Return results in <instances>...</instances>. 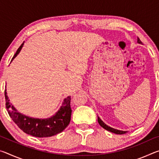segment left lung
<instances>
[{
	"instance_id": "left-lung-1",
	"label": "left lung",
	"mask_w": 159,
	"mask_h": 159,
	"mask_svg": "<svg viewBox=\"0 0 159 159\" xmlns=\"http://www.w3.org/2000/svg\"><path fill=\"white\" fill-rule=\"evenodd\" d=\"M138 43H139V44H142V41H140V39H139L138 37ZM98 120L99 124L100 125L102 128H104L107 130L109 131V132H111V133H114L115 134H125L126 133H128V131L120 130H117V129H114V128H113L109 127V126L106 125L105 123H104L103 121H102V120L100 119V118H99V116L98 117Z\"/></svg>"
}]
</instances>
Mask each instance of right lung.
<instances>
[{"label": "right lung", "instance_id": "obj_1", "mask_svg": "<svg viewBox=\"0 0 159 159\" xmlns=\"http://www.w3.org/2000/svg\"><path fill=\"white\" fill-rule=\"evenodd\" d=\"M24 43L18 48L11 61L20 53L24 45ZM5 98L6 102L5 105L10 118L21 130L30 135L37 138H47V137L55 135L62 132L68 126L71 120V109L70 106V102H71L70 96H68L64 99L60 109L55 115L50 118H43V119L26 116L18 112L17 110L10 102L6 90H5Z\"/></svg>", "mask_w": 159, "mask_h": 159}]
</instances>
